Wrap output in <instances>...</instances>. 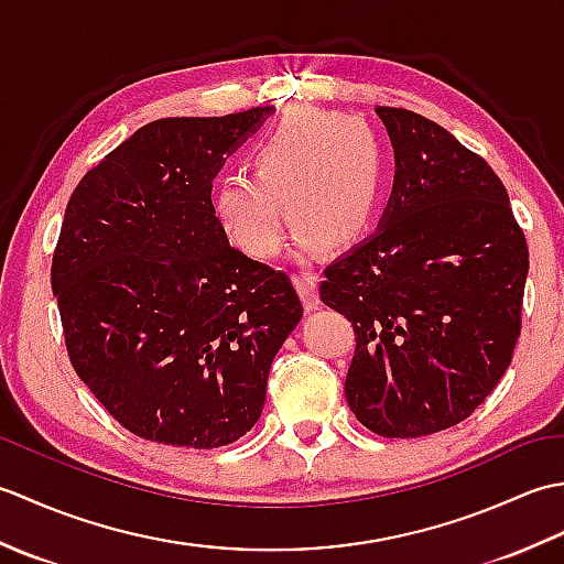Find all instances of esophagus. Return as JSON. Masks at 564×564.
I'll return each instance as SVG.
<instances>
[{"mask_svg":"<svg viewBox=\"0 0 564 564\" xmlns=\"http://www.w3.org/2000/svg\"><path fill=\"white\" fill-rule=\"evenodd\" d=\"M295 285H297V291H301L305 310H317L319 307L317 275L313 271H297L295 273Z\"/></svg>","mask_w":564,"mask_h":564,"instance_id":"34e87169","label":"esophagus"}]
</instances>
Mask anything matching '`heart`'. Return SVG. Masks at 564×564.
I'll list each match as a JSON object with an SVG mask.
<instances>
[{
    "label": "heart",
    "instance_id": "heart-1",
    "mask_svg": "<svg viewBox=\"0 0 564 564\" xmlns=\"http://www.w3.org/2000/svg\"><path fill=\"white\" fill-rule=\"evenodd\" d=\"M251 170L215 182L213 210L232 245L269 259L285 239L283 205L303 247H346L361 239L386 194L388 158L370 126L295 106L257 140Z\"/></svg>",
    "mask_w": 564,
    "mask_h": 564
}]
</instances>
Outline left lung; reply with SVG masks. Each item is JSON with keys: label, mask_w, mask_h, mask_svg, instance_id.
Returning <instances> with one entry per match:
<instances>
[{"label": "left lung", "mask_w": 564, "mask_h": 564, "mask_svg": "<svg viewBox=\"0 0 564 564\" xmlns=\"http://www.w3.org/2000/svg\"><path fill=\"white\" fill-rule=\"evenodd\" d=\"M394 184L378 230L325 269L322 303L354 325L344 392L366 429L419 438L497 388L521 334L529 247L507 188L446 128L378 106Z\"/></svg>", "instance_id": "8db88e82"}]
</instances>
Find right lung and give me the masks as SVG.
Instances as JSON below:
<instances>
[{
  "label": "right lung",
  "instance_id": "add662e5",
  "mask_svg": "<svg viewBox=\"0 0 564 564\" xmlns=\"http://www.w3.org/2000/svg\"><path fill=\"white\" fill-rule=\"evenodd\" d=\"M271 106L162 118L72 191L51 267L72 366L135 436L220 448L261 416L303 317L283 271L227 242L210 191Z\"/></svg>",
  "mask_w": 564,
  "mask_h": 564
}]
</instances>
